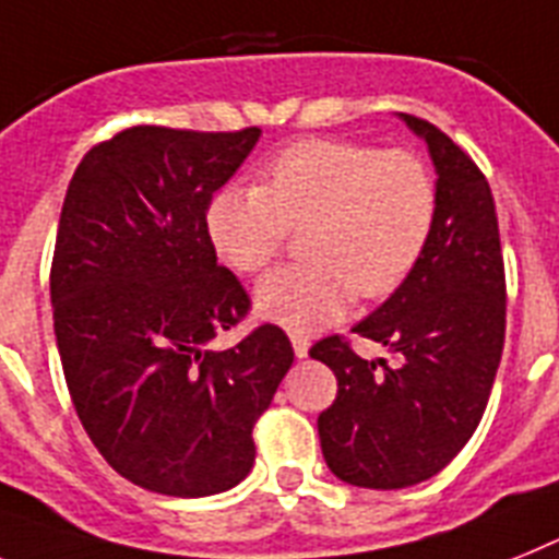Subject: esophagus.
<instances>
[{
	"mask_svg": "<svg viewBox=\"0 0 559 559\" xmlns=\"http://www.w3.org/2000/svg\"><path fill=\"white\" fill-rule=\"evenodd\" d=\"M289 341H293L295 358H307V355H309V337L304 335V332H293V335H289Z\"/></svg>",
	"mask_w": 559,
	"mask_h": 559,
	"instance_id": "obj_1",
	"label": "esophagus"
}]
</instances>
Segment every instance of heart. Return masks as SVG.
I'll list each match as a JSON object with an SVG mask.
<instances>
[{
	"mask_svg": "<svg viewBox=\"0 0 559 559\" xmlns=\"http://www.w3.org/2000/svg\"><path fill=\"white\" fill-rule=\"evenodd\" d=\"M438 190L406 150L352 142H298L261 170V185H227L204 227L224 264L243 275L270 270L293 229L309 261L266 275L258 312L287 330L335 321L355 298H386L409 278L435 229Z\"/></svg>",
	"mask_w": 559,
	"mask_h": 559,
	"instance_id": "1",
	"label": "heart"
}]
</instances>
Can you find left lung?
Masks as SVG:
<instances>
[{
  "instance_id": "left-lung-1",
  "label": "left lung",
  "mask_w": 559,
  "mask_h": 559,
  "mask_svg": "<svg viewBox=\"0 0 559 559\" xmlns=\"http://www.w3.org/2000/svg\"><path fill=\"white\" fill-rule=\"evenodd\" d=\"M401 119L438 170V215L420 264L352 332L395 352L367 360L344 335L309 355L335 372L337 397L318 415L323 461L360 489L429 480L468 443L491 395L506 337V270L486 176L443 130Z\"/></svg>"
}]
</instances>
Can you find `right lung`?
Segmentation results:
<instances>
[{
    "mask_svg": "<svg viewBox=\"0 0 559 559\" xmlns=\"http://www.w3.org/2000/svg\"><path fill=\"white\" fill-rule=\"evenodd\" d=\"M258 135L128 128L87 150L64 195L50 301L68 392L102 457L158 495H218L250 475L252 426L293 367L275 323L210 349L250 295L204 215Z\"/></svg>",
    "mask_w": 559,
    "mask_h": 559,
    "instance_id": "1",
    "label": "right lung"
}]
</instances>
